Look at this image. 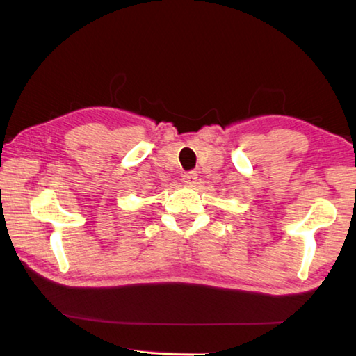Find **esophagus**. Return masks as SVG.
Instances as JSON below:
<instances>
[{"label": "esophagus", "mask_w": 356, "mask_h": 356, "mask_svg": "<svg viewBox=\"0 0 356 356\" xmlns=\"http://www.w3.org/2000/svg\"><path fill=\"white\" fill-rule=\"evenodd\" d=\"M197 171H190V172H185L184 174V182L186 184V185H193V184H196V180H197Z\"/></svg>", "instance_id": "34e87169"}]
</instances>
